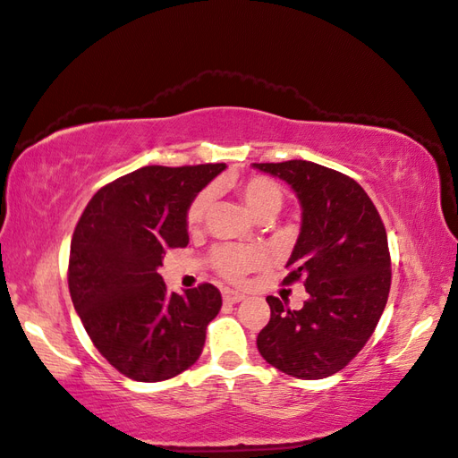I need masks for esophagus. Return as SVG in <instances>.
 <instances>
[{
  "mask_svg": "<svg viewBox=\"0 0 458 458\" xmlns=\"http://www.w3.org/2000/svg\"><path fill=\"white\" fill-rule=\"evenodd\" d=\"M222 297H224V303H230V305L240 303V301L244 299V295L238 293V291H232V289H224Z\"/></svg>",
  "mask_w": 458,
  "mask_h": 458,
  "instance_id": "1",
  "label": "esophagus"
}]
</instances>
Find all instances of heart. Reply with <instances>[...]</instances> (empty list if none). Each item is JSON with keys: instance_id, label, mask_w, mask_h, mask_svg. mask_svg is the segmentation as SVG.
<instances>
[{"instance_id": "1", "label": "heart", "mask_w": 458, "mask_h": 458, "mask_svg": "<svg viewBox=\"0 0 458 458\" xmlns=\"http://www.w3.org/2000/svg\"><path fill=\"white\" fill-rule=\"evenodd\" d=\"M242 200L248 207V210L254 214L256 218L271 216L276 214L281 204H284V189L274 179L267 177H250L236 184ZM212 202V192L202 191L192 199L187 210V224L189 228H197L199 224L207 216ZM267 254L266 250L258 246H220L214 250L212 264L216 267L222 277L230 281H240L251 269L261 267L266 264Z\"/></svg>"}]
</instances>
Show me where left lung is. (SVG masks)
I'll list each match as a JSON object with an SVG mask.
<instances>
[{
	"instance_id": "obj_1",
	"label": "left lung",
	"mask_w": 458,
	"mask_h": 458,
	"mask_svg": "<svg viewBox=\"0 0 458 458\" xmlns=\"http://www.w3.org/2000/svg\"><path fill=\"white\" fill-rule=\"evenodd\" d=\"M295 191L301 232L284 284L303 279L299 310L267 297L269 323L258 350L293 377L320 379L340 372L372 336L392 285L384 222L360 184L313 161L254 163Z\"/></svg>"
}]
</instances>
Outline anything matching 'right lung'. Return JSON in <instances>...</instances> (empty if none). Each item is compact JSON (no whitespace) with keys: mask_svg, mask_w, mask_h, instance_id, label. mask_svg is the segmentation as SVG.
Instances as JSON below:
<instances>
[{"mask_svg":"<svg viewBox=\"0 0 458 458\" xmlns=\"http://www.w3.org/2000/svg\"><path fill=\"white\" fill-rule=\"evenodd\" d=\"M226 165H149L106 184L76 224L68 289L98 352L138 382H161L197 362L222 307L202 284L169 293L157 269L169 248L189 244L192 199Z\"/></svg>","mask_w":458,"mask_h":458,"instance_id":"1","label":"right lung"}]
</instances>
